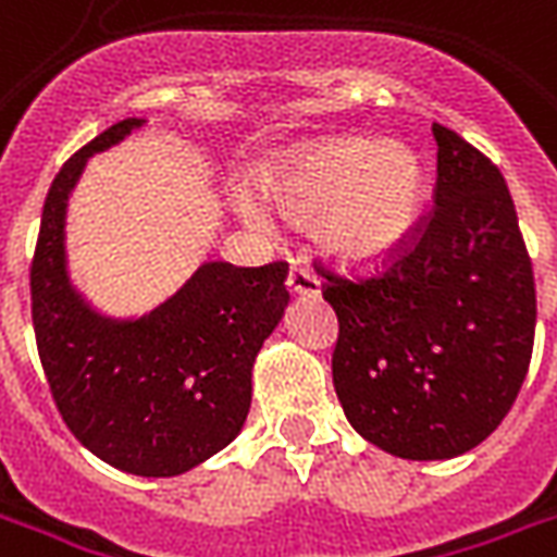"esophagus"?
Segmentation results:
<instances>
[{"label": "esophagus", "instance_id": "34e87169", "mask_svg": "<svg viewBox=\"0 0 557 557\" xmlns=\"http://www.w3.org/2000/svg\"><path fill=\"white\" fill-rule=\"evenodd\" d=\"M286 286H288V292H292V295H297V297H315L318 292H321L318 280L312 277L307 269H292V271H288Z\"/></svg>", "mask_w": 557, "mask_h": 557}]
</instances>
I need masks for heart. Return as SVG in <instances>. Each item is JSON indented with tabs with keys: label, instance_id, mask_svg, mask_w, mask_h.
<instances>
[{
	"label": "heart",
	"instance_id": "obj_1",
	"mask_svg": "<svg viewBox=\"0 0 557 557\" xmlns=\"http://www.w3.org/2000/svg\"><path fill=\"white\" fill-rule=\"evenodd\" d=\"M257 193L286 222H312V239L345 265L394 257L418 224L426 172L406 146L326 137L283 148L260 169ZM248 219L257 212L245 207Z\"/></svg>",
	"mask_w": 557,
	"mask_h": 557
}]
</instances>
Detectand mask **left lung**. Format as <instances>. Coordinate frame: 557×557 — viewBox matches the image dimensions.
Returning a JSON list of instances; mask_svg holds the SVG:
<instances>
[{
	"label": "left lung",
	"mask_w": 557,
	"mask_h": 557,
	"mask_svg": "<svg viewBox=\"0 0 557 557\" xmlns=\"http://www.w3.org/2000/svg\"><path fill=\"white\" fill-rule=\"evenodd\" d=\"M438 143L435 210L376 277L326 274L338 315L333 382L350 426L409 461L479 447L515 406L532 362V260L511 193L456 131Z\"/></svg>",
	"instance_id": "left-lung-1"
}]
</instances>
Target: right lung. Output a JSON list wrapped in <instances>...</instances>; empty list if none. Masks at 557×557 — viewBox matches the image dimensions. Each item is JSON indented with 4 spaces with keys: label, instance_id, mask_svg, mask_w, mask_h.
Listing matches in <instances>:
<instances>
[{
    "label": "right lung",
    "instance_id": "obj_1",
    "mask_svg": "<svg viewBox=\"0 0 557 557\" xmlns=\"http://www.w3.org/2000/svg\"><path fill=\"white\" fill-rule=\"evenodd\" d=\"M143 125L137 116L110 125L52 181L32 262V318L72 435L116 470L165 479L203 465L245 426L250 371L288 307V265L201 262L143 315L92 307L70 274L66 207L87 160Z\"/></svg>",
    "mask_w": 557,
    "mask_h": 557
}]
</instances>
